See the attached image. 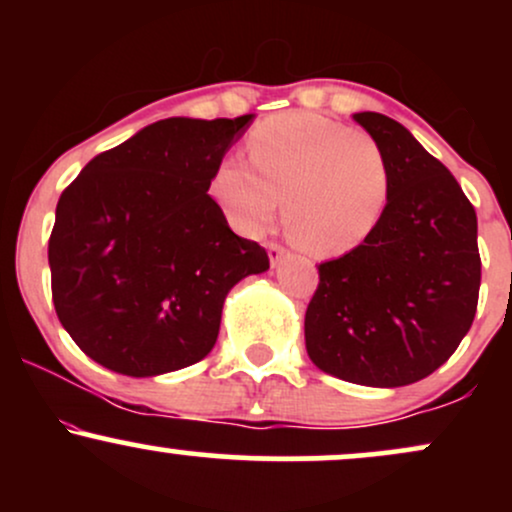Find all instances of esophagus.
Masks as SVG:
<instances>
[{
  "mask_svg": "<svg viewBox=\"0 0 512 512\" xmlns=\"http://www.w3.org/2000/svg\"><path fill=\"white\" fill-rule=\"evenodd\" d=\"M267 252H269V262H272V267H276V264L284 260L286 248L279 243H267Z\"/></svg>",
  "mask_w": 512,
  "mask_h": 512,
  "instance_id": "34e87169",
  "label": "esophagus"
}]
</instances>
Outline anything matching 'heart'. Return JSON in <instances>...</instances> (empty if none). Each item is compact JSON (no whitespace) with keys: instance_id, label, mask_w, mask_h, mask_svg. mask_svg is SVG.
Listing matches in <instances>:
<instances>
[{"instance_id":"heart-1","label":"heart","mask_w":512,"mask_h":512,"mask_svg":"<svg viewBox=\"0 0 512 512\" xmlns=\"http://www.w3.org/2000/svg\"><path fill=\"white\" fill-rule=\"evenodd\" d=\"M250 166L226 158L211 197L243 233H260L284 197V226L317 257L351 252L383 219L390 161L373 134L313 113H284L248 134Z\"/></svg>"}]
</instances>
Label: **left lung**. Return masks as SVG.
<instances>
[{
    "label": "left lung",
    "mask_w": 512,
    "mask_h": 512,
    "mask_svg": "<svg viewBox=\"0 0 512 512\" xmlns=\"http://www.w3.org/2000/svg\"><path fill=\"white\" fill-rule=\"evenodd\" d=\"M354 120L390 161V199L378 228L317 267L305 310L310 361L346 383L402 387L455 354L479 303L477 211L460 182L380 113Z\"/></svg>",
    "instance_id": "1"
}]
</instances>
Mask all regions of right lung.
Wrapping results in <instances>:
<instances>
[{"label": "right lung", "mask_w": 512, "mask_h": 512, "mask_svg": "<svg viewBox=\"0 0 512 512\" xmlns=\"http://www.w3.org/2000/svg\"><path fill=\"white\" fill-rule=\"evenodd\" d=\"M168 117L103 151L62 192L50 233L52 303L76 346L134 378L202 361L240 279L267 250L228 228L209 185L248 129Z\"/></svg>", "instance_id": "1"}]
</instances>
